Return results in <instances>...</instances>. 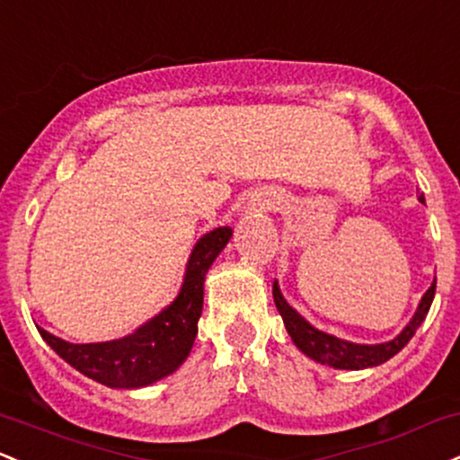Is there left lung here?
<instances>
[{
    "instance_id": "1",
    "label": "left lung",
    "mask_w": 460,
    "mask_h": 460,
    "mask_svg": "<svg viewBox=\"0 0 460 460\" xmlns=\"http://www.w3.org/2000/svg\"><path fill=\"white\" fill-rule=\"evenodd\" d=\"M419 203H426L423 194L417 196ZM437 290V277L432 281L430 288L423 292L421 301H419L415 314L406 323V327L397 334L393 341L377 342V345H360V342L345 341V338H338L334 334H327V332L319 330V327L312 325L310 321H305L299 312L295 310L281 295L279 284H272V296H275V305L279 310L281 319H284L286 332L290 334L292 342L296 345V349L305 353L310 360L321 362L325 367H334V369H345V371H360V369H371V367L385 365L386 360H391L395 353H400L403 347L408 345L415 332L419 330L423 319L428 316L432 299H435Z\"/></svg>"
}]
</instances>
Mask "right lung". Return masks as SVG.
Listing matches in <instances>:
<instances>
[{"mask_svg":"<svg viewBox=\"0 0 460 460\" xmlns=\"http://www.w3.org/2000/svg\"><path fill=\"white\" fill-rule=\"evenodd\" d=\"M231 235H234L231 226H218L196 242L185 264L179 295L174 296L172 304L139 325L133 334L118 341L84 342V345L63 341L43 327H37L39 334L75 371L109 388L130 391L172 376L188 360L194 338L199 334L207 270L229 244Z\"/></svg>","mask_w":460,"mask_h":460,"instance_id":"add662e5","label":"right lung"}]
</instances>
